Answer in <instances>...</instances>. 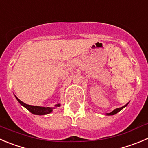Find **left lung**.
<instances>
[{"label":"left lung","mask_w":148,"mask_h":148,"mask_svg":"<svg viewBox=\"0 0 148 148\" xmlns=\"http://www.w3.org/2000/svg\"><path fill=\"white\" fill-rule=\"evenodd\" d=\"M128 104H129V102H128V103L126 104V105H125L124 106L121 107V108H116V109H115V110H112L111 112H110V113H106V114H105V115H115V114H116V113H118V112H120V111L122 109H123V108H126V107L128 105Z\"/></svg>","instance_id":"1"}]
</instances>
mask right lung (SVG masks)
Here are the masks:
<instances>
[{
    "mask_svg": "<svg viewBox=\"0 0 148 148\" xmlns=\"http://www.w3.org/2000/svg\"><path fill=\"white\" fill-rule=\"evenodd\" d=\"M16 99H17V101L19 102V103L21 105H22L23 107H25L27 110L29 111L31 113L34 114V115H47V114L51 113V112L53 111V110L57 108V107L60 106V103L57 104V105H54V107L53 108H50V107H40V106H34V105H27L25 102H22L20 99H18L16 96H15Z\"/></svg>",
    "mask_w": 148,
    "mask_h": 148,
    "instance_id": "right-lung-1",
    "label": "right lung"
}]
</instances>
